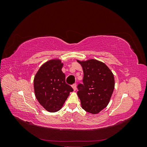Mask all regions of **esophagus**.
<instances>
[{
	"label": "esophagus",
	"mask_w": 147,
	"mask_h": 147,
	"mask_svg": "<svg viewBox=\"0 0 147 147\" xmlns=\"http://www.w3.org/2000/svg\"><path fill=\"white\" fill-rule=\"evenodd\" d=\"M72 87L73 88L74 91H76V90H77V84H76V83H74L72 85Z\"/></svg>",
	"instance_id": "esophagus-1"
}]
</instances>
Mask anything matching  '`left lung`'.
Returning a JSON list of instances; mask_svg holds the SVG:
<instances>
[{
	"label": "left lung",
	"mask_w": 147,
	"mask_h": 147,
	"mask_svg": "<svg viewBox=\"0 0 147 147\" xmlns=\"http://www.w3.org/2000/svg\"><path fill=\"white\" fill-rule=\"evenodd\" d=\"M83 70V84H78L82 108L96 114L108 105L115 88L113 74L104 63L96 59L77 61Z\"/></svg>",
	"instance_id": "left-lung-1"
}]
</instances>
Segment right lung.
<instances>
[{
  "label": "right lung",
  "mask_w": 147,
  "mask_h": 147,
  "mask_svg": "<svg viewBox=\"0 0 147 147\" xmlns=\"http://www.w3.org/2000/svg\"><path fill=\"white\" fill-rule=\"evenodd\" d=\"M63 64L58 59L43 64L34 80L35 95L38 102L50 112L59 110L73 88L65 83L62 72Z\"/></svg>",
  "instance_id": "1"
}]
</instances>
